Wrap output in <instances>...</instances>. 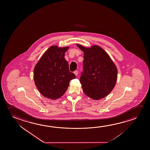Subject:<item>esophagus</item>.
<instances>
[{"label":"esophagus","instance_id":"1","mask_svg":"<svg viewBox=\"0 0 150 150\" xmlns=\"http://www.w3.org/2000/svg\"><path fill=\"white\" fill-rule=\"evenodd\" d=\"M74 74H75L76 76H77V75H78V71H74Z\"/></svg>","mask_w":150,"mask_h":150}]
</instances>
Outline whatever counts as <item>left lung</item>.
Returning <instances> with one entry per match:
<instances>
[{"label": "left lung", "mask_w": 150, "mask_h": 150, "mask_svg": "<svg viewBox=\"0 0 150 150\" xmlns=\"http://www.w3.org/2000/svg\"><path fill=\"white\" fill-rule=\"evenodd\" d=\"M83 52V73L80 82L85 94L93 100L108 96L115 87L117 69L108 53L98 45L76 44Z\"/></svg>", "instance_id": "obj_1"}]
</instances>
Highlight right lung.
<instances>
[{"mask_svg":"<svg viewBox=\"0 0 150 150\" xmlns=\"http://www.w3.org/2000/svg\"><path fill=\"white\" fill-rule=\"evenodd\" d=\"M69 47L51 46L42 54L34 69V81L39 92L51 100L57 99L65 93L70 81L76 78L70 72L64 58Z\"/></svg>","mask_w":150,"mask_h":150,"instance_id":"obj_1","label":"right lung"}]
</instances>
